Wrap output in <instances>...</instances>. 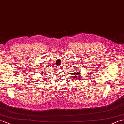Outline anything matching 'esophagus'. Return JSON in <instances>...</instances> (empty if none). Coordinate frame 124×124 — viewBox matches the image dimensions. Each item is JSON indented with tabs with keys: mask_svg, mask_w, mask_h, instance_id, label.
I'll return each instance as SVG.
<instances>
[{
	"mask_svg": "<svg viewBox=\"0 0 124 124\" xmlns=\"http://www.w3.org/2000/svg\"><path fill=\"white\" fill-rule=\"evenodd\" d=\"M62 67H59L58 68V69H59V70H60V69H61V68Z\"/></svg>",
	"mask_w": 124,
	"mask_h": 124,
	"instance_id": "esophagus-1",
	"label": "esophagus"
}]
</instances>
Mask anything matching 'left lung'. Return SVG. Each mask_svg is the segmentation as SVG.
Here are the masks:
<instances>
[{
    "instance_id": "left-lung-1",
    "label": "left lung",
    "mask_w": 124,
    "mask_h": 124,
    "mask_svg": "<svg viewBox=\"0 0 124 124\" xmlns=\"http://www.w3.org/2000/svg\"><path fill=\"white\" fill-rule=\"evenodd\" d=\"M76 72H74V73H73V79H77V80H78V79L79 78H80L81 77V75H80V72H78L76 70Z\"/></svg>"
}]
</instances>
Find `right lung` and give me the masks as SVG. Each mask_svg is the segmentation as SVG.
Returning <instances> with one entry per match:
<instances>
[{
    "label": "right lung",
    "instance_id": "right-lung-1",
    "mask_svg": "<svg viewBox=\"0 0 124 124\" xmlns=\"http://www.w3.org/2000/svg\"><path fill=\"white\" fill-rule=\"evenodd\" d=\"M44 73V74H45V73Z\"/></svg>",
    "mask_w": 124,
    "mask_h": 124
}]
</instances>
